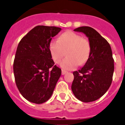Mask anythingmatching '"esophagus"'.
<instances>
[{
    "label": "esophagus",
    "mask_w": 125,
    "mask_h": 125,
    "mask_svg": "<svg viewBox=\"0 0 125 125\" xmlns=\"http://www.w3.org/2000/svg\"><path fill=\"white\" fill-rule=\"evenodd\" d=\"M66 73H67V71H64V70H62L61 73H62V75H64V74H66Z\"/></svg>",
    "instance_id": "1"
}]
</instances>
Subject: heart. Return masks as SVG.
<instances>
[{
  "label": "heart",
  "mask_w": 125,
  "mask_h": 125,
  "mask_svg": "<svg viewBox=\"0 0 125 125\" xmlns=\"http://www.w3.org/2000/svg\"><path fill=\"white\" fill-rule=\"evenodd\" d=\"M49 50L53 61L58 63L64 55L67 58L60 62L61 67L64 70L75 69L78 64L86 62L91 53V46L87 39L73 31L62 33L58 40H53L49 45Z\"/></svg>",
  "instance_id": "1"
}]
</instances>
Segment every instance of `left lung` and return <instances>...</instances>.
<instances>
[{"label":"left lung","instance_id":"8db88e82","mask_svg":"<svg viewBox=\"0 0 125 125\" xmlns=\"http://www.w3.org/2000/svg\"><path fill=\"white\" fill-rule=\"evenodd\" d=\"M74 31L83 32L88 38L91 53L83 67L73 72L74 78L71 89L78 100L84 103L94 101L106 93L112 83L114 60L111 47L91 27L82 26Z\"/></svg>","mask_w":125,"mask_h":125}]
</instances>
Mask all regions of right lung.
Returning <instances> with one entry per match:
<instances>
[{
	"label": "right lung",
	"mask_w": 125,
	"mask_h": 125,
	"mask_svg": "<svg viewBox=\"0 0 125 125\" xmlns=\"http://www.w3.org/2000/svg\"><path fill=\"white\" fill-rule=\"evenodd\" d=\"M61 31L54 26H37L19 43L13 63L15 82L25 99L35 104L47 101L61 75L49 50L52 37Z\"/></svg>",
	"instance_id": "add662e5"
}]
</instances>
